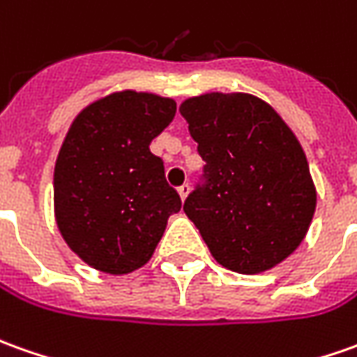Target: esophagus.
Here are the masks:
<instances>
[{"label":"esophagus","mask_w":357,"mask_h":357,"mask_svg":"<svg viewBox=\"0 0 357 357\" xmlns=\"http://www.w3.org/2000/svg\"><path fill=\"white\" fill-rule=\"evenodd\" d=\"M178 193H179V197H181V201H185V197H188V195H189V185H188V183L179 185Z\"/></svg>","instance_id":"obj_1"}]
</instances>
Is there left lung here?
<instances>
[{
  "label": "left lung",
  "mask_w": 357,
  "mask_h": 357,
  "mask_svg": "<svg viewBox=\"0 0 357 357\" xmlns=\"http://www.w3.org/2000/svg\"><path fill=\"white\" fill-rule=\"evenodd\" d=\"M205 160L207 185L183 211L220 266L254 275L305 240L317 188L299 138L268 101L209 91L179 105Z\"/></svg>",
  "instance_id": "8db88e82"
}]
</instances>
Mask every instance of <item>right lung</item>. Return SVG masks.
<instances>
[{
    "label": "right lung",
    "instance_id": "add662e5",
    "mask_svg": "<svg viewBox=\"0 0 357 357\" xmlns=\"http://www.w3.org/2000/svg\"><path fill=\"white\" fill-rule=\"evenodd\" d=\"M174 115L172 97L121 89L72 121L54 166V219L89 268L109 275L142 268L181 209L164 162L150 152Z\"/></svg>",
    "mask_w": 357,
    "mask_h": 357
}]
</instances>
